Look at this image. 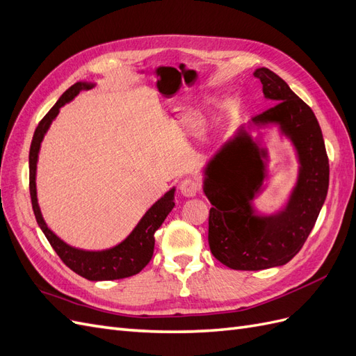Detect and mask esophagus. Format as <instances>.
Segmentation results:
<instances>
[{
    "label": "esophagus",
    "instance_id": "34e87169",
    "mask_svg": "<svg viewBox=\"0 0 356 356\" xmlns=\"http://www.w3.org/2000/svg\"><path fill=\"white\" fill-rule=\"evenodd\" d=\"M179 191L182 196L186 197H195L199 193V182L193 178H186L179 184Z\"/></svg>",
    "mask_w": 356,
    "mask_h": 356
}]
</instances>
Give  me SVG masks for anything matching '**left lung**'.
<instances>
[{
  "label": "left lung",
  "mask_w": 356,
  "mask_h": 356,
  "mask_svg": "<svg viewBox=\"0 0 356 356\" xmlns=\"http://www.w3.org/2000/svg\"><path fill=\"white\" fill-rule=\"evenodd\" d=\"M264 98L276 102L227 139L203 169V193L211 202L208 241L212 255L233 270H263L286 264L305 245L325 202L330 165L319 123L310 106L267 68L255 70ZM268 124L293 144L299 160L295 188L286 207L258 214L253 199L268 179V155L249 131Z\"/></svg>",
  "instance_id": "left-lung-1"
}]
</instances>
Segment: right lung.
<instances>
[{"label": "right lung", "mask_w": 356, "mask_h": 356, "mask_svg": "<svg viewBox=\"0 0 356 356\" xmlns=\"http://www.w3.org/2000/svg\"><path fill=\"white\" fill-rule=\"evenodd\" d=\"M93 83L77 81L63 93L59 101L51 106V110L42 117L38 123L34 138H32L29 149V193L32 209L35 213V220L40 229L44 233L47 241L50 242L53 250L60 257L72 272L89 279V281H114V279H123L139 273L149 263L154 251V233L165 221L168 213L174 209L175 202V187L166 191L152 208H149L144 217L139 220L136 227L131 232L124 241L118 245L102 251H86L80 248H74L63 242L60 238L53 233L42 218L38 199H37V161L42 138L47 134L51 122L59 114V110L63 105L71 102L81 90H88L93 88Z\"/></svg>", "instance_id": "add662e5"}]
</instances>
